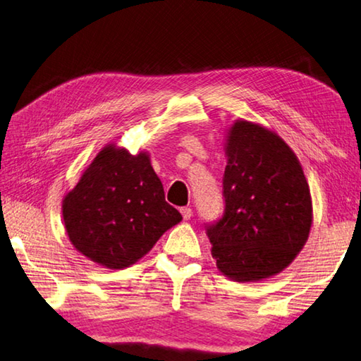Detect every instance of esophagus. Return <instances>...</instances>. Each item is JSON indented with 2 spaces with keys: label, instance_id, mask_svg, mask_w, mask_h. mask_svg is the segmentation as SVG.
Returning a JSON list of instances; mask_svg holds the SVG:
<instances>
[{
  "label": "esophagus",
  "instance_id": "34e87169",
  "mask_svg": "<svg viewBox=\"0 0 361 361\" xmlns=\"http://www.w3.org/2000/svg\"><path fill=\"white\" fill-rule=\"evenodd\" d=\"M180 214L183 216V220H190V219H192V215H193L192 209H190V207H182L180 209Z\"/></svg>",
  "mask_w": 361,
  "mask_h": 361
}]
</instances>
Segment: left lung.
Listing matches in <instances>:
<instances>
[{
	"label": "left lung",
	"mask_w": 361,
	"mask_h": 361,
	"mask_svg": "<svg viewBox=\"0 0 361 361\" xmlns=\"http://www.w3.org/2000/svg\"><path fill=\"white\" fill-rule=\"evenodd\" d=\"M224 216L207 235L224 276L271 278L295 259L312 224L310 185L300 161L275 130L237 119L224 137Z\"/></svg>",
	"instance_id": "8db88e82"
}]
</instances>
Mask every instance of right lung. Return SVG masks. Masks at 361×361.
Wrapping results in <instances>:
<instances>
[{"label": "right lung", "mask_w": 361, "mask_h": 361, "mask_svg": "<svg viewBox=\"0 0 361 361\" xmlns=\"http://www.w3.org/2000/svg\"><path fill=\"white\" fill-rule=\"evenodd\" d=\"M63 220L78 253L122 270L147 255L182 215L165 201L149 152L133 155L110 142L64 195Z\"/></svg>", "instance_id": "right-lung-1"}]
</instances>
